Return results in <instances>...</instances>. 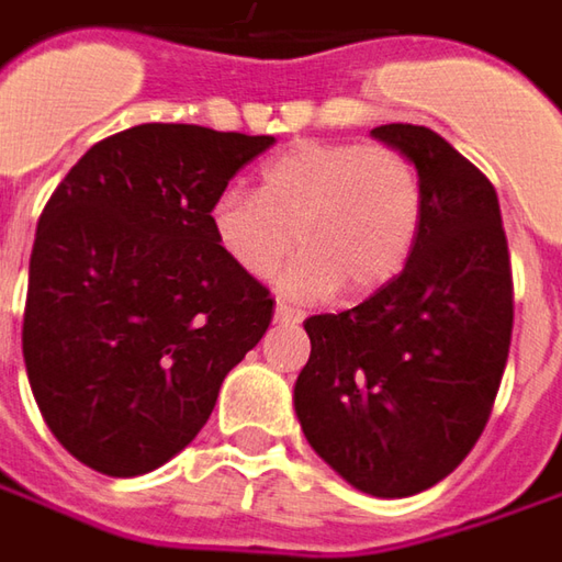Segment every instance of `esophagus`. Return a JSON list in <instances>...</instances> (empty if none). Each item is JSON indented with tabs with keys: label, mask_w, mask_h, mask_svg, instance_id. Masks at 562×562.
<instances>
[{
	"label": "esophagus",
	"mask_w": 562,
	"mask_h": 562,
	"mask_svg": "<svg viewBox=\"0 0 562 562\" xmlns=\"http://www.w3.org/2000/svg\"><path fill=\"white\" fill-rule=\"evenodd\" d=\"M304 314H301L299 307H292V304H285V301H277V323H301Z\"/></svg>",
	"instance_id": "esophagus-1"
}]
</instances>
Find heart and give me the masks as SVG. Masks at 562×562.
I'll use <instances>...</instances> for the list:
<instances>
[{"instance_id": "b5f03b06", "label": "heart", "mask_w": 562, "mask_h": 562, "mask_svg": "<svg viewBox=\"0 0 562 562\" xmlns=\"http://www.w3.org/2000/svg\"><path fill=\"white\" fill-rule=\"evenodd\" d=\"M211 236L245 277L263 280L292 251L282 285L301 299L341 289L370 299L404 273L423 226L414 158L389 143L301 139L263 161L258 189H223L207 211Z\"/></svg>"}]
</instances>
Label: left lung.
<instances>
[{"label":"left lung","instance_id":"1","mask_svg":"<svg viewBox=\"0 0 562 562\" xmlns=\"http://www.w3.org/2000/svg\"><path fill=\"white\" fill-rule=\"evenodd\" d=\"M373 136L414 158L423 226L382 292L304 319L301 429L336 473L376 497L426 492L473 451L513 336V273L492 180L429 126Z\"/></svg>","mask_w":562,"mask_h":562}]
</instances>
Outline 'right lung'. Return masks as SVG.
<instances>
[{"label": "right lung", "instance_id": "add662e5", "mask_svg": "<svg viewBox=\"0 0 562 562\" xmlns=\"http://www.w3.org/2000/svg\"><path fill=\"white\" fill-rule=\"evenodd\" d=\"M273 136L139 124L89 148L40 214L24 363L68 454L117 479L199 436L273 299L223 255L207 211Z\"/></svg>", "mask_w": 562, "mask_h": 562}]
</instances>
